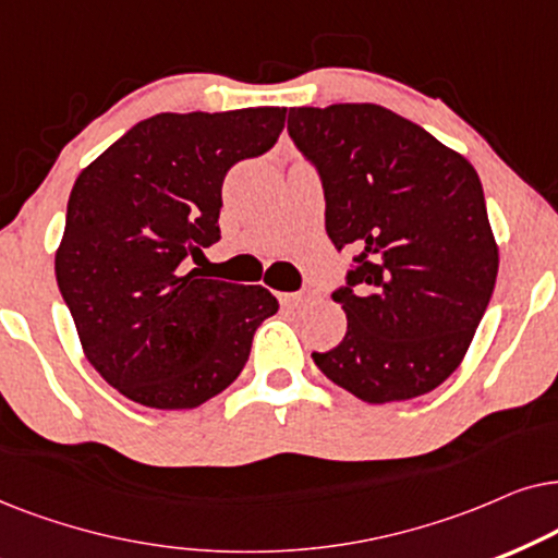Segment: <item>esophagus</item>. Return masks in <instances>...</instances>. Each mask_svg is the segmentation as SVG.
<instances>
[{"label": "esophagus", "instance_id": "34e87169", "mask_svg": "<svg viewBox=\"0 0 558 558\" xmlns=\"http://www.w3.org/2000/svg\"><path fill=\"white\" fill-rule=\"evenodd\" d=\"M278 301L283 303L286 308H295V306H299V303L306 301V293H280Z\"/></svg>", "mask_w": 558, "mask_h": 558}]
</instances>
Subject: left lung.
<instances>
[{
  "label": "left lung",
  "instance_id": "8db88e82",
  "mask_svg": "<svg viewBox=\"0 0 558 558\" xmlns=\"http://www.w3.org/2000/svg\"><path fill=\"white\" fill-rule=\"evenodd\" d=\"M288 135L322 175L333 247L356 252L331 293L347 333L314 352L318 369L365 403L439 388L470 349L500 263L477 170L377 104L291 109Z\"/></svg>",
  "mask_w": 558,
  "mask_h": 558
}]
</instances>
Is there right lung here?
Here are the masks:
<instances>
[{
    "label": "right lung",
    "mask_w": 558,
    "mask_h": 558,
    "mask_svg": "<svg viewBox=\"0 0 558 558\" xmlns=\"http://www.w3.org/2000/svg\"><path fill=\"white\" fill-rule=\"evenodd\" d=\"M286 109L155 114L73 183L56 278L96 373L160 411L219 396L278 311L263 286L183 275L221 240V183L278 143Z\"/></svg>",
    "instance_id": "obj_1"
}]
</instances>
